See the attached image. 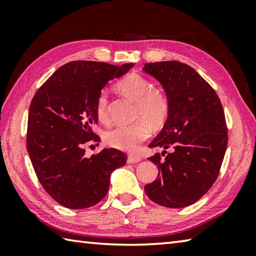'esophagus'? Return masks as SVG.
<instances>
[{
  "label": "esophagus",
  "mask_w": 256,
  "mask_h": 256,
  "mask_svg": "<svg viewBox=\"0 0 256 256\" xmlns=\"http://www.w3.org/2000/svg\"><path fill=\"white\" fill-rule=\"evenodd\" d=\"M128 162H132V164H136V162H141V158L138 157V156H134V154H130L128 157Z\"/></svg>",
  "instance_id": "1"
}]
</instances>
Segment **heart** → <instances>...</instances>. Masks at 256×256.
I'll list each match as a JSON object with an SVG mask.
<instances>
[{
  "mask_svg": "<svg viewBox=\"0 0 256 256\" xmlns=\"http://www.w3.org/2000/svg\"><path fill=\"white\" fill-rule=\"evenodd\" d=\"M118 89L124 96L136 102V118H144L150 124H162L168 114V100L158 90H152V84L140 76H130L118 84ZM96 115L100 123L110 122L108 92L99 94L96 104ZM144 120L130 125H120L108 131L105 136L106 144L112 148L123 151H136L140 144L150 136L149 125Z\"/></svg>",
  "mask_w": 256,
  "mask_h": 256,
  "instance_id": "obj_1",
  "label": "heart"
}]
</instances>
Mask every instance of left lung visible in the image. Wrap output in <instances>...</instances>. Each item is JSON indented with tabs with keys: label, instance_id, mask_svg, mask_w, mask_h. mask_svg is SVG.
<instances>
[{
	"label": "left lung",
	"instance_id": "8db88e82",
	"mask_svg": "<svg viewBox=\"0 0 256 256\" xmlns=\"http://www.w3.org/2000/svg\"><path fill=\"white\" fill-rule=\"evenodd\" d=\"M144 71L160 82L168 100L164 128L150 148H162L149 160L159 168L157 180L144 186L151 201L185 208L214 183L227 149L226 120L212 86L188 64L176 60L146 63ZM167 148L172 152L164 160Z\"/></svg>",
	"mask_w": 256,
	"mask_h": 256
}]
</instances>
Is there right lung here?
<instances>
[{"label":"right lung","instance_id":"1","mask_svg":"<svg viewBox=\"0 0 256 256\" xmlns=\"http://www.w3.org/2000/svg\"><path fill=\"white\" fill-rule=\"evenodd\" d=\"M133 63L76 60L60 66L34 94L29 107L27 150L42 188L60 206L84 209L100 202L110 175L126 162L118 149L86 158L84 146L100 138L96 104L104 86L128 73Z\"/></svg>","mask_w":256,"mask_h":256}]
</instances>
